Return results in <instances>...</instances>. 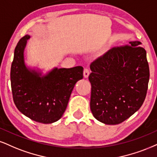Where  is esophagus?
<instances>
[{
  "label": "esophagus",
  "mask_w": 157,
  "mask_h": 157,
  "mask_svg": "<svg viewBox=\"0 0 157 157\" xmlns=\"http://www.w3.org/2000/svg\"><path fill=\"white\" fill-rule=\"evenodd\" d=\"M90 73V70L87 69V68H85L84 70V78H88Z\"/></svg>",
  "instance_id": "obj_1"
}]
</instances>
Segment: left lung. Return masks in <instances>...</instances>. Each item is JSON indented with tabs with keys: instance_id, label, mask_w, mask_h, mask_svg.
<instances>
[{
	"instance_id": "8db88e82",
	"label": "left lung",
	"mask_w": 157,
	"mask_h": 157,
	"mask_svg": "<svg viewBox=\"0 0 157 157\" xmlns=\"http://www.w3.org/2000/svg\"><path fill=\"white\" fill-rule=\"evenodd\" d=\"M90 109L105 124L123 122L144 103L149 81L146 51L140 41L113 47L92 62Z\"/></svg>"
}]
</instances>
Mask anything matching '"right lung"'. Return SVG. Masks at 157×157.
Listing matches in <instances>:
<instances>
[{
    "mask_svg": "<svg viewBox=\"0 0 157 157\" xmlns=\"http://www.w3.org/2000/svg\"><path fill=\"white\" fill-rule=\"evenodd\" d=\"M26 35L17 43L11 67L13 100L17 109L37 122L51 124L63 115L75 83L83 78L82 66L55 67L47 74L26 66L24 52Z\"/></svg>",
    "mask_w": 157,
    "mask_h": 157,
    "instance_id": "1",
    "label": "right lung"
}]
</instances>
